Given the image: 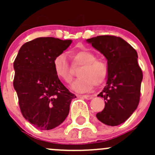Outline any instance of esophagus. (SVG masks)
<instances>
[{
    "label": "esophagus",
    "mask_w": 155,
    "mask_h": 155,
    "mask_svg": "<svg viewBox=\"0 0 155 155\" xmlns=\"http://www.w3.org/2000/svg\"><path fill=\"white\" fill-rule=\"evenodd\" d=\"M80 97H82L84 98V99H93V96H90V95H81V96H79Z\"/></svg>",
    "instance_id": "obj_1"
}]
</instances>
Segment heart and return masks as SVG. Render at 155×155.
Returning <instances> with one entry per match:
<instances>
[{"mask_svg": "<svg viewBox=\"0 0 155 155\" xmlns=\"http://www.w3.org/2000/svg\"><path fill=\"white\" fill-rule=\"evenodd\" d=\"M73 65H82L78 75L80 76L72 84L71 88L78 93H86L94 86H100L106 81L108 74V66L105 61L96 59L91 51L82 49L71 53ZM53 68L56 75L64 82H71L74 76V68L64 53L57 55L53 59Z\"/></svg>", "mask_w": 155, "mask_h": 155, "instance_id": "obj_1", "label": "heart"}]
</instances>
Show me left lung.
Instances as JSON below:
<instances>
[{
	"instance_id": "1",
	"label": "left lung",
	"mask_w": 155,
	"mask_h": 155,
	"mask_svg": "<svg viewBox=\"0 0 155 155\" xmlns=\"http://www.w3.org/2000/svg\"><path fill=\"white\" fill-rule=\"evenodd\" d=\"M87 41L108 61L106 85L98 95L105 100V108L96 117L108 126H117L126 121L139 105L143 75L137 53L127 41L114 35H100Z\"/></svg>"
}]
</instances>
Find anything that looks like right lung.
I'll use <instances>...</instances> for the list:
<instances>
[{"label":"right lung","mask_w":155,"mask_h":155,"mask_svg":"<svg viewBox=\"0 0 155 155\" xmlns=\"http://www.w3.org/2000/svg\"><path fill=\"white\" fill-rule=\"evenodd\" d=\"M71 40L47 37L26 42L13 62V87L22 116L38 129L49 130L65 120L76 96L63 85L53 68V59Z\"/></svg>","instance_id":"1"}]
</instances>
